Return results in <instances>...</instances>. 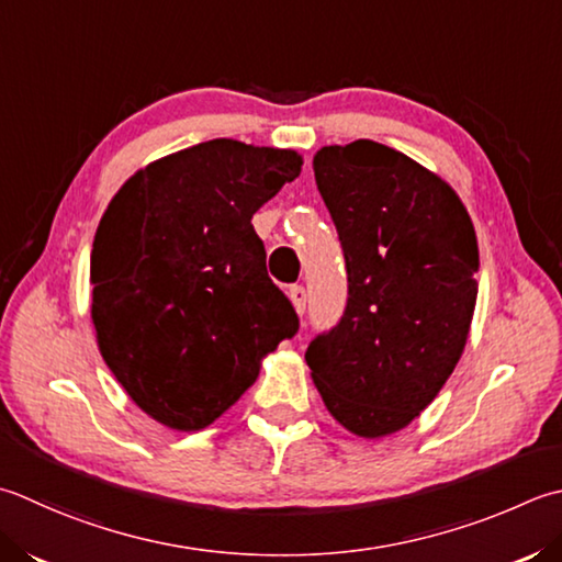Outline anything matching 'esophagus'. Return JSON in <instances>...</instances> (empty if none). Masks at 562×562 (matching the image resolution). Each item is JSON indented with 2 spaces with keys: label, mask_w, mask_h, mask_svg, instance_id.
I'll use <instances>...</instances> for the list:
<instances>
[{
  "label": "esophagus",
  "mask_w": 562,
  "mask_h": 562,
  "mask_svg": "<svg viewBox=\"0 0 562 562\" xmlns=\"http://www.w3.org/2000/svg\"><path fill=\"white\" fill-rule=\"evenodd\" d=\"M288 294H290V300L294 304L296 314H304V310H306V290L302 288V284H292V288L288 290Z\"/></svg>",
  "instance_id": "34e87169"
}]
</instances>
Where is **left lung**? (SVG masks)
Instances as JSON below:
<instances>
[{
  "instance_id": "obj_1",
  "label": "left lung",
  "mask_w": 562,
  "mask_h": 562,
  "mask_svg": "<svg viewBox=\"0 0 562 562\" xmlns=\"http://www.w3.org/2000/svg\"><path fill=\"white\" fill-rule=\"evenodd\" d=\"M348 272V302L306 348L326 409L380 438L414 422L463 356L480 252L468 209L438 175L360 138L314 156Z\"/></svg>"
}]
</instances>
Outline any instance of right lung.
Instances as JSON below:
<instances>
[{"mask_svg": "<svg viewBox=\"0 0 562 562\" xmlns=\"http://www.w3.org/2000/svg\"><path fill=\"white\" fill-rule=\"evenodd\" d=\"M300 170L294 150L214 138L150 162L109 202L90 262L97 344L156 422H216L300 331L250 224Z\"/></svg>", "mask_w": 562, "mask_h": 562, "instance_id": "1", "label": "right lung"}]
</instances>
